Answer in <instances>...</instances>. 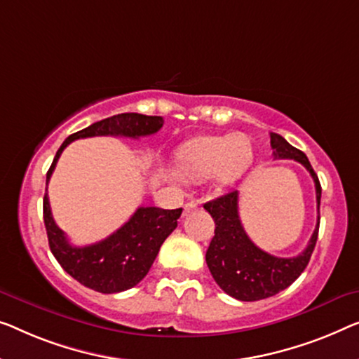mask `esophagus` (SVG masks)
I'll return each instance as SVG.
<instances>
[{
	"mask_svg": "<svg viewBox=\"0 0 359 359\" xmlns=\"http://www.w3.org/2000/svg\"><path fill=\"white\" fill-rule=\"evenodd\" d=\"M196 209H197V202H194V201H189V202H186L184 207H183V215H188L189 212L196 210Z\"/></svg>",
	"mask_w": 359,
	"mask_h": 359,
	"instance_id": "obj_1",
	"label": "esophagus"
}]
</instances>
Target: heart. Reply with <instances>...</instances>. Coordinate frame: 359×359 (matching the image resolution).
<instances>
[{
	"instance_id": "heart-1",
	"label": "heart",
	"mask_w": 359,
	"mask_h": 359,
	"mask_svg": "<svg viewBox=\"0 0 359 359\" xmlns=\"http://www.w3.org/2000/svg\"><path fill=\"white\" fill-rule=\"evenodd\" d=\"M252 145L244 136H205L176 150L173 171L188 183L212 178L218 188L236 183L252 163Z\"/></svg>"
}]
</instances>
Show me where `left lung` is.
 I'll return each mask as SVG.
<instances>
[{"instance_id": "1", "label": "left lung", "mask_w": 359, "mask_h": 359, "mask_svg": "<svg viewBox=\"0 0 359 359\" xmlns=\"http://www.w3.org/2000/svg\"><path fill=\"white\" fill-rule=\"evenodd\" d=\"M270 145L275 158L296 160L313 176L318 199V225L303 252L296 257H277L257 248L244 231L238 214V191L205 202L204 209L215 222V236L205 252L207 267L218 287L240 301H259L288 288L308 266L318 241L322 192L318 175L308 157L280 134L270 133Z\"/></svg>"}]
</instances>
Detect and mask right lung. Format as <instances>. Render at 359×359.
I'll return each instance as SVG.
<instances>
[{
  "mask_svg": "<svg viewBox=\"0 0 359 359\" xmlns=\"http://www.w3.org/2000/svg\"><path fill=\"white\" fill-rule=\"evenodd\" d=\"M163 126L162 116H145L139 113H121L89 128L71 134L56 152L46 173V184L56 167L60 155L76 139L93 136L142 137L155 134ZM183 209L165 210L158 207H139L121 228L105 240L89 246H72L65 231L51 215L48 194L43 197V222L51 252L72 278L98 293H119L141 282L152 267L163 241L178 226Z\"/></svg>",
  "mask_w": 359,
  "mask_h": 359,
  "instance_id": "right-lung-1",
  "label": "right lung"
}]
</instances>
